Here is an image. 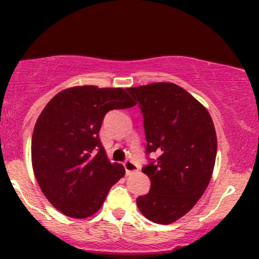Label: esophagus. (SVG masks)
<instances>
[{
	"instance_id": "34e87169",
	"label": "esophagus",
	"mask_w": 259,
	"mask_h": 259,
	"mask_svg": "<svg viewBox=\"0 0 259 259\" xmlns=\"http://www.w3.org/2000/svg\"><path fill=\"white\" fill-rule=\"evenodd\" d=\"M124 168H125V173H126V176H130V174H133V173H137V171L139 170V166H138L137 164L132 160H125Z\"/></svg>"
}]
</instances>
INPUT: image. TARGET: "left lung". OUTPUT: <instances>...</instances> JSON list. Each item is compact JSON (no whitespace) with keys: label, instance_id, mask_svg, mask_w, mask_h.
I'll return each instance as SVG.
<instances>
[{"label":"left lung","instance_id":"obj_1","mask_svg":"<svg viewBox=\"0 0 259 259\" xmlns=\"http://www.w3.org/2000/svg\"><path fill=\"white\" fill-rule=\"evenodd\" d=\"M126 90L144 117L145 154H158L143 166L151 185L137 204L149 221L170 224L194 207L209 184L217 155L213 120L199 101L176 83Z\"/></svg>","mask_w":259,"mask_h":259}]
</instances>
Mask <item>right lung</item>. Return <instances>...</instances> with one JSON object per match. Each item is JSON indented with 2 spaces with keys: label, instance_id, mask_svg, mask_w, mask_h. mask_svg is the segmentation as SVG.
<instances>
[{
  "label": "right lung",
  "instance_id": "obj_1",
  "mask_svg": "<svg viewBox=\"0 0 259 259\" xmlns=\"http://www.w3.org/2000/svg\"><path fill=\"white\" fill-rule=\"evenodd\" d=\"M135 103L124 89L76 86L49 101L32 134L35 177L49 202L71 218H86L100 209L115 183L125 176L111 164L99 132L106 113Z\"/></svg>",
  "mask_w": 259,
  "mask_h": 259
}]
</instances>
